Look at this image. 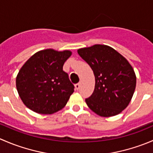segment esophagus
Here are the masks:
<instances>
[{"mask_svg":"<svg viewBox=\"0 0 153 153\" xmlns=\"http://www.w3.org/2000/svg\"><path fill=\"white\" fill-rule=\"evenodd\" d=\"M75 89H78L80 88V86H81V84H80V83H78V84H75Z\"/></svg>","mask_w":153,"mask_h":153,"instance_id":"obj_1","label":"esophagus"}]
</instances>
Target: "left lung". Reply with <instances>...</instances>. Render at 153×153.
I'll list each match as a JSON object with an SVG mask.
<instances>
[{
	"label": "left lung",
	"instance_id": "obj_1",
	"mask_svg": "<svg viewBox=\"0 0 153 153\" xmlns=\"http://www.w3.org/2000/svg\"><path fill=\"white\" fill-rule=\"evenodd\" d=\"M95 78L93 93L85 101L94 112L110 117L121 112L133 95L136 77L127 60L112 47L94 45L78 50Z\"/></svg>",
	"mask_w": 153,
	"mask_h": 153
}]
</instances>
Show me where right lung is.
<instances>
[{
    "label": "right lung",
    "mask_w": 153,
    "mask_h": 153,
    "mask_svg": "<svg viewBox=\"0 0 153 153\" xmlns=\"http://www.w3.org/2000/svg\"><path fill=\"white\" fill-rule=\"evenodd\" d=\"M70 51H40L24 64L16 78V87L29 109L39 114H52L64 108L74 92L69 75L63 70Z\"/></svg>",
    "instance_id": "1"
}]
</instances>
